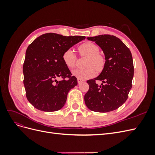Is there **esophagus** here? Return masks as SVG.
<instances>
[{
    "mask_svg": "<svg viewBox=\"0 0 155 155\" xmlns=\"http://www.w3.org/2000/svg\"><path fill=\"white\" fill-rule=\"evenodd\" d=\"M82 82H83V81L82 80V79H78V83L79 84L81 83Z\"/></svg>",
    "mask_w": 155,
    "mask_h": 155,
    "instance_id": "34e87169",
    "label": "esophagus"
}]
</instances>
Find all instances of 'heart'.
<instances>
[{
	"mask_svg": "<svg viewBox=\"0 0 155 155\" xmlns=\"http://www.w3.org/2000/svg\"><path fill=\"white\" fill-rule=\"evenodd\" d=\"M79 53L82 55L88 57L86 66L88 67L83 69H76L73 70L72 74L78 79H87L94 76L96 72L94 68L97 70H101L104 65V59L99 54L98 46L91 42H86L79 46ZM63 60L69 68L74 67L76 61V56L72 49L69 48L64 51L63 54Z\"/></svg>",
	"mask_w": 155,
	"mask_h": 155,
	"instance_id": "b5f03b06",
	"label": "heart"
}]
</instances>
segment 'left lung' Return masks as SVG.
<instances>
[{"label":"left lung","instance_id":"1","mask_svg":"<svg viewBox=\"0 0 155 155\" xmlns=\"http://www.w3.org/2000/svg\"><path fill=\"white\" fill-rule=\"evenodd\" d=\"M95 42L105 55V63L97 78L89 79L88 92L84 96L88 109L97 112L116 110L122 105L132 88L134 66L130 50L119 38L110 35L87 37ZM96 80L102 81L98 86Z\"/></svg>","mask_w":155,"mask_h":155}]
</instances>
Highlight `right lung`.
<instances>
[{
  "label": "right lung",
  "mask_w": 155,
  "mask_h": 155,
  "mask_svg": "<svg viewBox=\"0 0 155 155\" xmlns=\"http://www.w3.org/2000/svg\"><path fill=\"white\" fill-rule=\"evenodd\" d=\"M85 39L84 36L48 33L38 37L28 46L22 68L23 82L27 99L37 109L53 112L63 107L68 92L78 85V80L71 76L63 54ZM58 77L64 79L58 81Z\"/></svg>",
  "instance_id": "right-lung-1"
}]
</instances>
